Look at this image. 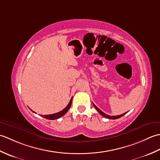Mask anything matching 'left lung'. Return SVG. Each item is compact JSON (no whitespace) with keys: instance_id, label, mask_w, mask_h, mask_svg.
<instances>
[{"instance_id":"obj_1","label":"left lung","mask_w":160,"mask_h":160,"mask_svg":"<svg viewBox=\"0 0 160 160\" xmlns=\"http://www.w3.org/2000/svg\"><path fill=\"white\" fill-rule=\"evenodd\" d=\"M93 107H95V108H96V109L98 112H99V113H100L102 115L103 117H105V118H108V119H111V120H115V119L120 118L122 117V116H123L124 115H125L126 113H127H127H124L122 114V115H116V116H111V115H107L106 113H104V112L102 111L100 109V108H98V107L96 106V105H95L93 103Z\"/></svg>"}]
</instances>
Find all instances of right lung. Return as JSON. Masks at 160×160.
<instances>
[{
	"label": "right lung",
	"mask_w": 160,
	"mask_h": 160,
	"mask_svg": "<svg viewBox=\"0 0 160 160\" xmlns=\"http://www.w3.org/2000/svg\"><path fill=\"white\" fill-rule=\"evenodd\" d=\"M72 98H71V100L69 102V103L68 104L67 106L65 108H64L63 110L58 112V113L51 114V115H42V117L47 119V120H56V119H58V118H61L62 116H63V115L65 114L67 112L69 111V108H70V107L71 106V102H72Z\"/></svg>",
	"instance_id": "add662e5"
}]
</instances>
